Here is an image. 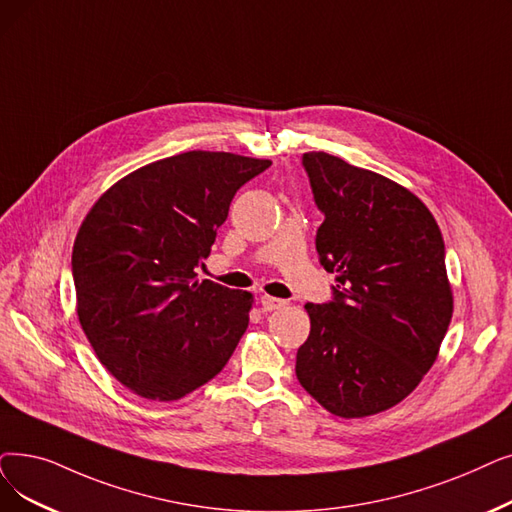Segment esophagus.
I'll return each mask as SVG.
<instances>
[{
    "label": "esophagus",
    "instance_id": "obj_1",
    "mask_svg": "<svg viewBox=\"0 0 512 512\" xmlns=\"http://www.w3.org/2000/svg\"><path fill=\"white\" fill-rule=\"evenodd\" d=\"M286 301L284 299H278V297H270V295H261V307L265 311H274V309H280L284 307Z\"/></svg>",
    "mask_w": 512,
    "mask_h": 512
}]
</instances>
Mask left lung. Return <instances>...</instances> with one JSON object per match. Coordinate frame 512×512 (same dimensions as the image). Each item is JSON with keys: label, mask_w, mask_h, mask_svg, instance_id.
Segmentation results:
<instances>
[{"label": "left lung", "mask_w": 512, "mask_h": 512, "mask_svg": "<svg viewBox=\"0 0 512 512\" xmlns=\"http://www.w3.org/2000/svg\"><path fill=\"white\" fill-rule=\"evenodd\" d=\"M324 215L316 249L332 299L307 303L301 387L328 412L360 418L410 395L452 320L446 247L431 211L387 177L328 152L301 157Z\"/></svg>", "instance_id": "left-lung-1"}]
</instances>
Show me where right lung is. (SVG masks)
<instances>
[{
  "mask_svg": "<svg viewBox=\"0 0 512 512\" xmlns=\"http://www.w3.org/2000/svg\"><path fill=\"white\" fill-rule=\"evenodd\" d=\"M272 161L192 150L106 190L73 247L77 314L98 360L127 389L173 402L221 372L253 295L196 280L234 194Z\"/></svg>",
  "mask_w": 512,
  "mask_h": 512,
  "instance_id": "obj_1",
  "label": "right lung"
}]
</instances>
